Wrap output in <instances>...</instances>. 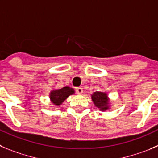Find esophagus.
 Here are the masks:
<instances>
[{"instance_id":"obj_1","label":"esophagus","mask_w":158,"mask_h":158,"mask_svg":"<svg viewBox=\"0 0 158 158\" xmlns=\"http://www.w3.org/2000/svg\"><path fill=\"white\" fill-rule=\"evenodd\" d=\"M76 93L79 94H82V92H83V89H82V87H76Z\"/></svg>"}]
</instances>
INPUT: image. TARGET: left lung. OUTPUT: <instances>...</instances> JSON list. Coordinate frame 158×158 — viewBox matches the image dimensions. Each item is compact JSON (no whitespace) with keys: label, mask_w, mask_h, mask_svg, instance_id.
Masks as SVG:
<instances>
[{"label":"left lung","mask_w":158,"mask_h":158,"mask_svg":"<svg viewBox=\"0 0 158 158\" xmlns=\"http://www.w3.org/2000/svg\"><path fill=\"white\" fill-rule=\"evenodd\" d=\"M92 101L94 103L95 106L102 111L108 109V96L106 93L100 91H96L92 94Z\"/></svg>","instance_id":"1"}]
</instances>
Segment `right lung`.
<instances>
[{"mask_svg":"<svg viewBox=\"0 0 158 158\" xmlns=\"http://www.w3.org/2000/svg\"><path fill=\"white\" fill-rule=\"evenodd\" d=\"M74 94V89L69 86H65L60 89L53 90L50 94V99L56 106H60L69 95Z\"/></svg>","mask_w":158,"mask_h":158,"instance_id":"obj_1","label":"right lung"}]
</instances>
